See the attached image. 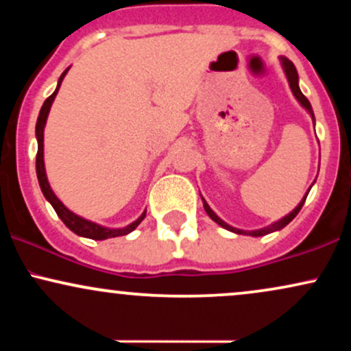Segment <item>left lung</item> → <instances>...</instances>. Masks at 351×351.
Returning a JSON list of instances; mask_svg holds the SVG:
<instances>
[{"mask_svg":"<svg viewBox=\"0 0 351 351\" xmlns=\"http://www.w3.org/2000/svg\"><path fill=\"white\" fill-rule=\"evenodd\" d=\"M280 60H282V66H284L285 75H287V79H289V84H291V88H292L293 95H295V99L299 100V102L302 104V107H304V108H307V110H308V114L312 115L313 122H315V117H313L312 106H310V102H308V100H307V97H305V95L302 94L300 87H299V75H297V69H295V66H293V64L291 62V60H289V59H285V58H280ZM307 195H308V193H307ZM307 195H305V198L300 201V203H299V206H297L295 209H293V211L291 213V215H287V216H285V217H282L280 221H277V223L271 224V226H267V228H264V229H257V231H243V229H236V228L229 226V224H226V223H224L223 219H219V217H217V216L215 215V211H213V209L208 206V203H206V201H204V199H203V204H204V209H206V213H208V215H209V217H211V219L215 221V223L219 224V226L226 228L228 231L237 232V234H249V236H265V234H269V232L279 231V229H282V228H284V226H287V224L291 223V221L293 219V217H295L297 215H299V211H300V209H302V206H304L305 199H307Z\"/></svg>","mask_w":351,"mask_h":351,"instance_id":"obj_1","label":"left lung"}]
</instances>
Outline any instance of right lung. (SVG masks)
I'll return each instance as SVG.
<instances>
[{"instance_id": "right-lung-1", "label": "right lung", "mask_w": 351, "mask_h": 351, "mask_svg": "<svg viewBox=\"0 0 351 351\" xmlns=\"http://www.w3.org/2000/svg\"><path fill=\"white\" fill-rule=\"evenodd\" d=\"M67 71H69V69H66V71L62 72V75H60V77H59L58 88H56V90L52 92L49 97L46 99V102L43 104L41 112H39V117H38V123H36V136H38V155H36V173H38L39 186H41L43 195L46 196V199L49 201V203L52 204V208H54L56 213H58V216L60 217V219H62V223L66 224V226L69 228L72 232H75V234L88 237V239H95V241L108 239V237H117V236H125V234H128V232L134 231V229L138 226L140 223H142L145 215H147V211H143V215L140 216L138 219L135 221V223L128 224L127 228H123V229H108V228L99 226V224H95V223H90V221L84 219V217H80L77 215H74V213H72V211H69V209L64 206V204L58 199V196H56L54 193H52L49 183H47L46 170H44V143H43L44 142V125H46L47 115H49L52 100H54L56 95H58L60 82H62L64 75H66Z\"/></svg>"}]
</instances>
